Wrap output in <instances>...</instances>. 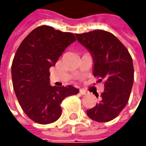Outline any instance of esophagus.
<instances>
[{
    "label": "esophagus",
    "mask_w": 146,
    "mask_h": 146,
    "mask_svg": "<svg viewBox=\"0 0 146 146\" xmlns=\"http://www.w3.org/2000/svg\"><path fill=\"white\" fill-rule=\"evenodd\" d=\"M80 93L82 94V95H85V94L87 93V92H86L85 90H84V89H80Z\"/></svg>",
    "instance_id": "obj_1"
}]
</instances>
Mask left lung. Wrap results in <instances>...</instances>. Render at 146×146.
<instances>
[{"label":"left lung","instance_id":"obj_1","mask_svg":"<svg viewBox=\"0 0 146 146\" xmlns=\"http://www.w3.org/2000/svg\"><path fill=\"white\" fill-rule=\"evenodd\" d=\"M75 35L92 55L93 76L100 78L98 82L104 81L105 88L99 102L88 110L87 115L99 123L109 122L119 115L130 97L134 79L132 57L110 32L95 30Z\"/></svg>","mask_w":146,"mask_h":146}]
</instances>
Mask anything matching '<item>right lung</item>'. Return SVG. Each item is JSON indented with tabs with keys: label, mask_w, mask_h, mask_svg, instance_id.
<instances>
[{
	"label": "right lung",
	"mask_w": 146,
	"mask_h": 146,
	"mask_svg": "<svg viewBox=\"0 0 146 146\" xmlns=\"http://www.w3.org/2000/svg\"><path fill=\"white\" fill-rule=\"evenodd\" d=\"M76 40L70 32L40 26L31 31L17 49L11 66L13 87L23 110L36 123L48 124L58 120L62 102L80 91L71 85L51 86L49 82V68Z\"/></svg>",
	"instance_id": "right-lung-1"
}]
</instances>
